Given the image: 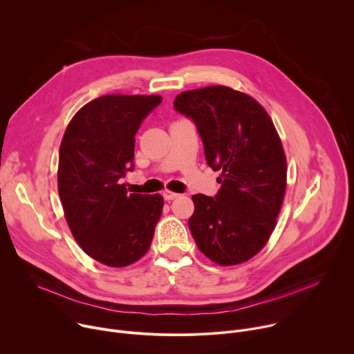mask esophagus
Masks as SVG:
<instances>
[{"label":"esophagus","mask_w":354,"mask_h":354,"mask_svg":"<svg viewBox=\"0 0 354 354\" xmlns=\"http://www.w3.org/2000/svg\"><path fill=\"white\" fill-rule=\"evenodd\" d=\"M162 196H164V198L165 200H174V198H176V197H179L180 194H178V193H175V192H172V190H164V193H162Z\"/></svg>","instance_id":"obj_1"}]
</instances>
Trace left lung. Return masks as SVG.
I'll return each mask as SVG.
<instances>
[{
  "label": "left lung",
  "mask_w": 354,
  "mask_h": 354,
  "mask_svg": "<svg viewBox=\"0 0 354 354\" xmlns=\"http://www.w3.org/2000/svg\"><path fill=\"white\" fill-rule=\"evenodd\" d=\"M174 106L193 119L209 167L221 172L216 197L192 196L196 245L220 266L243 263L268 243L284 200L287 160L279 133L257 99L225 85L185 91Z\"/></svg>",
  "instance_id": "left-lung-1"
}]
</instances>
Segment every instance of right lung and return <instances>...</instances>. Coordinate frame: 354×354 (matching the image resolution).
Segmentation results:
<instances>
[{
    "instance_id": "right-lung-1",
    "label": "right lung",
    "mask_w": 354,
    "mask_h": 354,
    "mask_svg": "<svg viewBox=\"0 0 354 354\" xmlns=\"http://www.w3.org/2000/svg\"><path fill=\"white\" fill-rule=\"evenodd\" d=\"M162 102L160 95L99 96L68 123L59 154L57 186L64 217L88 257L111 268L140 261L161 218V194L127 193L136 133Z\"/></svg>"
}]
</instances>
